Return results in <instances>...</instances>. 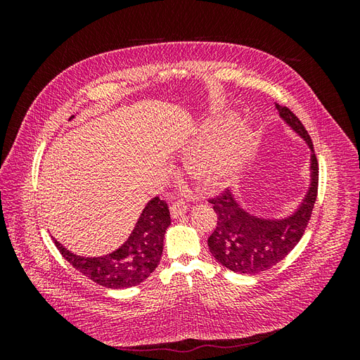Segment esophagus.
Listing matches in <instances>:
<instances>
[{
  "instance_id": "esophagus-1",
  "label": "esophagus",
  "mask_w": 360,
  "mask_h": 360,
  "mask_svg": "<svg viewBox=\"0 0 360 360\" xmlns=\"http://www.w3.org/2000/svg\"><path fill=\"white\" fill-rule=\"evenodd\" d=\"M169 210H171L172 219H177V217H180L181 214L188 212V205L184 204L183 201H176V202H172V205L169 207Z\"/></svg>"
}]
</instances>
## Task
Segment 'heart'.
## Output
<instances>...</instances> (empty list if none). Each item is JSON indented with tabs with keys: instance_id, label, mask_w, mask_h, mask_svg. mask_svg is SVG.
Wrapping results in <instances>:
<instances>
[{
	"instance_id": "1",
	"label": "heart",
	"mask_w": 360,
	"mask_h": 360,
	"mask_svg": "<svg viewBox=\"0 0 360 360\" xmlns=\"http://www.w3.org/2000/svg\"><path fill=\"white\" fill-rule=\"evenodd\" d=\"M230 120L231 115H226L224 122ZM252 144L254 132L248 124L238 126L231 134L216 135L189 156L186 162L189 176L204 191L221 188L242 165Z\"/></svg>"
}]
</instances>
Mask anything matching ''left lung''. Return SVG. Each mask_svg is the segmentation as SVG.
I'll list each match as a JSON object with an SVG mask.
<instances>
[{
	"label": "left lung",
	"mask_w": 360,
	"mask_h": 360,
	"mask_svg": "<svg viewBox=\"0 0 360 360\" xmlns=\"http://www.w3.org/2000/svg\"><path fill=\"white\" fill-rule=\"evenodd\" d=\"M284 120L311 150L309 188L299 207L285 217H263L249 213L231 191L209 200L217 214L214 231L209 237V249L216 261L234 274L254 275L276 266L302 238L317 200L319 163L312 141L300 120L287 106L275 103Z\"/></svg>",
	"instance_id": "obj_1"
}]
</instances>
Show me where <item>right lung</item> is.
<instances>
[{
	"label": "right lung",
	"instance_id": "add662e5",
	"mask_svg": "<svg viewBox=\"0 0 360 360\" xmlns=\"http://www.w3.org/2000/svg\"><path fill=\"white\" fill-rule=\"evenodd\" d=\"M73 118V115L70 117ZM171 225L168 205L159 197L151 198L141 212L127 240L111 254L81 257L53 238L61 255L82 275L106 288L123 290L144 282L158 267L163 237Z\"/></svg>",
	"mask_w": 360,
	"mask_h": 360
}]
</instances>
